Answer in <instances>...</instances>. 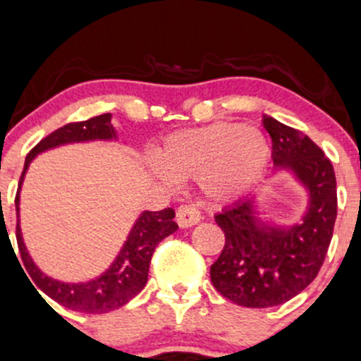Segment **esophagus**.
I'll use <instances>...</instances> for the list:
<instances>
[{
	"instance_id": "1",
	"label": "esophagus",
	"mask_w": 361,
	"mask_h": 361,
	"mask_svg": "<svg viewBox=\"0 0 361 361\" xmlns=\"http://www.w3.org/2000/svg\"><path fill=\"white\" fill-rule=\"evenodd\" d=\"M202 219L200 211L195 206H181L176 211V223L181 228H188V226L197 225Z\"/></svg>"
}]
</instances>
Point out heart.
<instances>
[{
	"label": "heart",
	"instance_id": "obj_1",
	"mask_svg": "<svg viewBox=\"0 0 361 361\" xmlns=\"http://www.w3.org/2000/svg\"><path fill=\"white\" fill-rule=\"evenodd\" d=\"M270 143L257 128L238 123H216L199 130L171 135L159 152V162L173 177L202 180L214 199H230L256 183L270 161Z\"/></svg>",
	"mask_w": 361,
	"mask_h": 361
}]
</instances>
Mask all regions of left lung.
I'll return each mask as SVG.
<instances>
[{"label":"left lung","mask_w":361,"mask_h":361,"mask_svg":"<svg viewBox=\"0 0 361 361\" xmlns=\"http://www.w3.org/2000/svg\"><path fill=\"white\" fill-rule=\"evenodd\" d=\"M263 126L271 136L273 164L294 173L310 202L302 221L292 226L256 218L254 197L214 216L225 233V247L211 267V282L223 298L245 308L282 305L317 279L337 216L336 174L324 150L273 117L264 116Z\"/></svg>","instance_id":"8db88e82"}]
</instances>
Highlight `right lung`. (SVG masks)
Returning a JSON list of instances; mask_svg holds the SVG:
<instances>
[{
	"mask_svg": "<svg viewBox=\"0 0 361 361\" xmlns=\"http://www.w3.org/2000/svg\"><path fill=\"white\" fill-rule=\"evenodd\" d=\"M111 114H102V116L91 117L88 121H79V123H69L66 126L59 128L41 140L25 157L24 171H22L20 181H18L17 197H15V207L18 216V193L20 185L24 181V174L27 171L30 161L36 157L39 152H44L53 147L66 145L74 142H90V140H112L116 138L111 124ZM174 211L166 207L162 211H145L136 219L135 226L128 235V240L124 242L119 256L111 264L104 275L91 280L86 283H63L59 280H53L47 276L30 259L24 240H22V231L17 223V244L20 250V257L24 261L25 270L29 271L32 282L39 287L47 295H50L53 301L66 308L81 311V313H107V311L117 310L121 306L131 301L140 290L145 287L149 279V267L152 254L159 242L164 240L171 233L178 230L176 221H173ZM29 279V276H27ZM30 282V280H29ZM37 290V289H36Z\"/></svg>",
	"mask_w": 361,
	"mask_h": 361,
	"instance_id": "right-lung-1",
	"label": "right lung"
}]
</instances>
